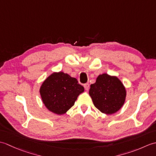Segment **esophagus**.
I'll return each instance as SVG.
<instances>
[{
  "mask_svg": "<svg viewBox=\"0 0 156 156\" xmlns=\"http://www.w3.org/2000/svg\"><path fill=\"white\" fill-rule=\"evenodd\" d=\"M89 87H90V84H89L88 83H86L84 84V87L87 90H88L89 89Z\"/></svg>",
  "mask_w": 156,
  "mask_h": 156,
  "instance_id": "1",
  "label": "esophagus"
}]
</instances>
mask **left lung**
<instances>
[{
    "label": "left lung",
    "mask_w": 156,
    "mask_h": 156,
    "mask_svg": "<svg viewBox=\"0 0 156 156\" xmlns=\"http://www.w3.org/2000/svg\"><path fill=\"white\" fill-rule=\"evenodd\" d=\"M89 94L96 108L103 113L111 115L123 105L126 90L116 76L103 74L99 75L95 83L90 85Z\"/></svg>",
    "instance_id": "obj_1"
}]
</instances>
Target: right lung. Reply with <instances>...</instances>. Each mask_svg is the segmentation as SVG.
<instances>
[{
	"instance_id": "1",
	"label": "right lung",
	"mask_w": 156,
	"mask_h": 156,
	"mask_svg": "<svg viewBox=\"0 0 156 156\" xmlns=\"http://www.w3.org/2000/svg\"><path fill=\"white\" fill-rule=\"evenodd\" d=\"M84 87L75 78L62 72L53 73L40 88L43 102L48 110L58 115L66 113L83 92Z\"/></svg>"
}]
</instances>
